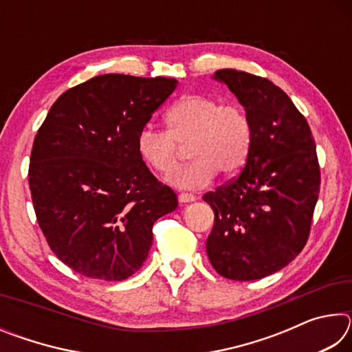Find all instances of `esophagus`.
Here are the masks:
<instances>
[{"label": "esophagus", "mask_w": 352, "mask_h": 352, "mask_svg": "<svg viewBox=\"0 0 352 352\" xmlns=\"http://www.w3.org/2000/svg\"><path fill=\"white\" fill-rule=\"evenodd\" d=\"M178 200H180L182 204H189V201L195 200V195L190 192H182L180 195H178Z\"/></svg>", "instance_id": "esophagus-1"}]
</instances>
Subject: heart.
Returning a JSON list of instances; mask_svg holds the SVG:
<instances>
[{"instance_id": "obj_1", "label": "heart", "mask_w": 352, "mask_h": 352, "mask_svg": "<svg viewBox=\"0 0 352 352\" xmlns=\"http://www.w3.org/2000/svg\"><path fill=\"white\" fill-rule=\"evenodd\" d=\"M166 132L144 127L136 136V151L147 168L169 175L178 164V146L186 144L192 162L178 169L170 183L184 189L206 186L216 174L233 175L248 157L252 121L239 104L208 94H188L164 116Z\"/></svg>"}]
</instances>
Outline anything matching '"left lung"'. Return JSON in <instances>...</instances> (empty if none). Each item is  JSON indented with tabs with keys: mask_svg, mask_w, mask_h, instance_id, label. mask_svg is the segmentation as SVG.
Instances as JSON below:
<instances>
[{
	"mask_svg": "<svg viewBox=\"0 0 352 352\" xmlns=\"http://www.w3.org/2000/svg\"><path fill=\"white\" fill-rule=\"evenodd\" d=\"M252 121V146L239 175L206 192L214 211L206 253L219 275L252 281L294 261L311 234L320 164L306 118L265 77L220 69Z\"/></svg>",
	"mask_w": 352,
	"mask_h": 352,
	"instance_id": "obj_1",
	"label": "left lung"
}]
</instances>
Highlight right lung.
<instances>
[{"label":"right lung","mask_w":352,"mask_h":352,"mask_svg":"<svg viewBox=\"0 0 352 352\" xmlns=\"http://www.w3.org/2000/svg\"><path fill=\"white\" fill-rule=\"evenodd\" d=\"M168 77L104 74L65 91L35 135L29 189L47 245L79 275L122 281L141 269L155 220L177 208L136 151L175 91Z\"/></svg>","instance_id":"1"}]
</instances>
